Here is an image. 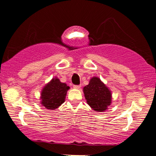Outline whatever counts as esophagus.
Returning <instances> with one entry per match:
<instances>
[{
  "mask_svg": "<svg viewBox=\"0 0 156 156\" xmlns=\"http://www.w3.org/2000/svg\"><path fill=\"white\" fill-rule=\"evenodd\" d=\"M80 87L81 86L80 85V84H78V85H76V84H75V85H73V87L76 88V89H79Z\"/></svg>",
  "mask_w": 156,
  "mask_h": 156,
  "instance_id": "1",
  "label": "esophagus"
}]
</instances>
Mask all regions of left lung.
<instances>
[{"instance_id": "8db88e82", "label": "left lung", "mask_w": 156, "mask_h": 156, "mask_svg": "<svg viewBox=\"0 0 156 156\" xmlns=\"http://www.w3.org/2000/svg\"><path fill=\"white\" fill-rule=\"evenodd\" d=\"M83 92L87 104L96 112H104L112 103L110 90L97 77L91 79L88 85L83 88Z\"/></svg>"}]
</instances>
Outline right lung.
<instances>
[{"label":"right lung","instance_id":"right-lung-1","mask_svg":"<svg viewBox=\"0 0 156 156\" xmlns=\"http://www.w3.org/2000/svg\"><path fill=\"white\" fill-rule=\"evenodd\" d=\"M69 89V87L61 83L58 78H53L41 92V104L47 109H56L65 102Z\"/></svg>","mask_w":156,"mask_h":156}]
</instances>
